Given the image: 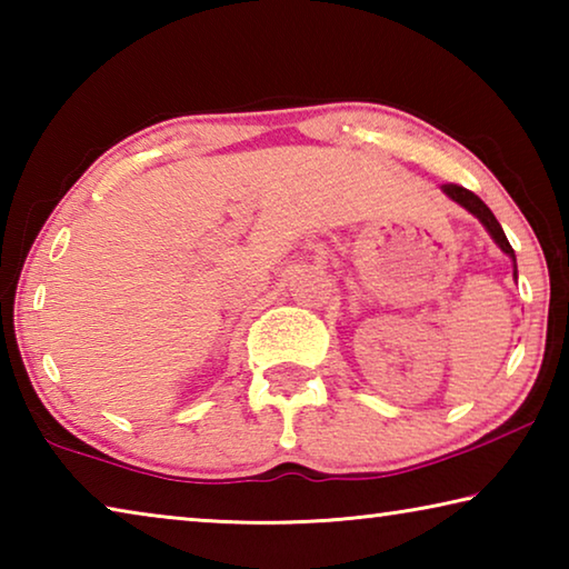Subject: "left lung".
Returning a JSON list of instances; mask_svg holds the SVG:
<instances>
[{"mask_svg":"<svg viewBox=\"0 0 569 569\" xmlns=\"http://www.w3.org/2000/svg\"><path fill=\"white\" fill-rule=\"evenodd\" d=\"M441 188H445V192H447L451 200H455V203H459L461 208H467L471 216H477L481 223H485V228L489 230V236L495 238V243L502 248L505 253L515 261V250H512V246H509L505 230H502V226H499V220L495 218L492 210L485 206V200H481L479 196H475V192H471V190L457 186V182H447V186H441ZM515 278H517V261H515Z\"/></svg>","mask_w":569,"mask_h":569,"instance_id":"obj_1","label":"left lung"}]
</instances>
